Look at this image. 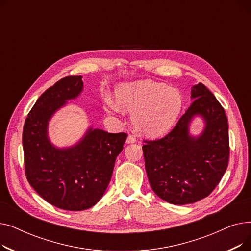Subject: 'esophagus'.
<instances>
[{
  "label": "esophagus",
  "mask_w": 251,
  "mask_h": 251,
  "mask_svg": "<svg viewBox=\"0 0 251 251\" xmlns=\"http://www.w3.org/2000/svg\"><path fill=\"white\" fill-rule=\"evenodd\" d=\"M126 142L127 143H134V142H136V138H135V136L130 134V135H128V137L126 139Z\"/></svg>",
  "instance_id": "esophagus-1"
}]
</instances>
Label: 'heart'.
I'll list each match as a JSON object with an SVG mask.
<instances>
[{
    "label": "heart",
    "mask_w": 251,
    "mask_h": 251,
    "mask_svg": "<svg viewBox=\"0 0 251 251\" xmlns=\"http://www.w3.org/2000/svg\"><path fill=\"white\" fill-rule=\"evenodd\" d=\"M116 103L109 100L112 113H120L119 105L131 113L135 129L143 135L161 136L172 128L182 110L181 92L163 83L149 80L119 85L115 91Z\"/></svg>",
    "instance_id": "b5f03b06"
}]
</instances>
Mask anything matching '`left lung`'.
<instances>
[{
    "label": "left lung",
    "instance_id": "left-lung-1",
    "mask_svg": "<svg viewBox=\"0 0 251 251\" xmlns=\"http://www.w3.org/2000/svg\"><path fill=\"white\" fill-rule=\"evenodd\" d=\"M190 107L164 138L142 147L151 187L163 201L188 204L210 194L225 174L229 161L228 119L216 97L202 83L191 88ZM195 116L205 122L203 132H189Z\"/></svg>",
    "mask_w": 251,
    "mask_h": 251
}]
</instances>
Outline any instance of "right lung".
Masks as SVG:
<instances>
[{"label": "right lung", "instance_id": "add662e5", "mask_svg": "<svg viewBox=\"0 0 251 251\" xmlns=\"http://www.w3.org/2000/svg\"><path fill=\"white\" fill-rule=\"evenodd\" d=\"M82 90V76H67L48 88L26 118L22 134L25 174L31 187L49 203L74 212L101 199L127 138L123 132L89 127L72 147L60 149L50 142V118Z\"/></svg>", "mask_w": 251, "mask_h": 251}]
</instances>
